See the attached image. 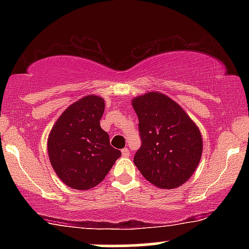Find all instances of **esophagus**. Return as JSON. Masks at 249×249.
Masks as SVG:
<instances>
[{
    "instance_id": "esophagus-1",
    "label": "esophagus",
    "mask_w": 249,
    "mask_h": 249,
    "mask_svg": "<svg viewBox=\"0 0 249 249\" xmlns=\"http://www.w3.org/2000/svg\"><path fill=\"white\" fill-rule=\"evenodd\" d=\"M122 154H123V156H124V157H130V150H128V148L127 147H125V148H123V150H122Z\"/></svg>"
}]
</instances>
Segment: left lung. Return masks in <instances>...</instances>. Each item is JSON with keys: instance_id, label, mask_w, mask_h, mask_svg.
I'll return each mask as SVG.
<instances>
[{"instance_id": "1", "label": "left lung", "mask_w": 249, "mask_h": 249, "mask_svg": "<svg viewBox=\"0 0 249 249\" xmlns=\"http://www.w3.org/2000/svg\"><path fill=\"white\" fill-rule=\"evenodd\" d=\"M142 146L133 162L145 179L162 190L179 187L191 178L201 158L198 126L170 97L150 91L134 97Z\"/></svg>"}]
</instances>
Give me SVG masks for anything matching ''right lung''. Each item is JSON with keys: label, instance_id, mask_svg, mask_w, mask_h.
Wrapping results in <instances>:
<instances>
[{"label": "right lung", "instance_id": "1", "mask_svg": "<svg viewBox=\"0 0 249 249\" xmlns=\"http://www.w3.org/2000/svg\"><path fill=\"white\" fill-rule=\"evenodd\" d=\"M104 99L89 95L71 104L51 128L48 153L59 179L73 190H90L103 181L122 156L101 127Z\"/></svg>", "mask_w": 249, "mask_h": 249}]
</instances>
